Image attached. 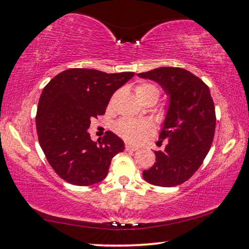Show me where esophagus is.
<instances>
[{
	"label": "esophagus",
	"instance_id": "1",
	"mask_svg": "<svg viewBox=\"0 0 249 249\" xmlns=\"http://www.w3.org/2000/svg\"><path fill=\"white\" fill-rule=\"evenodd\" d=\"M124 149L127 151H137L138 150L137 147H133V146H131V144H128V143L124 146Z\"/></svg>",
	"mask_w": 249,
	"mask_h": 249
}]
</instances>
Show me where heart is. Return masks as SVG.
<instances>
[{
	"mask_svg": "<svg viewBox=\"0 0 249 249\" xmlns=\"http://www.w3.org/2000/svg\"><path fill=\"white\" fill-rule=\"evenodd\" d=\"M136 93L141 101L152 98L157 102L160 95V90L158 87L152 83H141L137 86ZM113 129L118 136L131 143L142 142L149 135L154 132V127L150 122L144 120H132L129 118H124L116 122Z\"/></svg>",
	"mask_w": 249,
	"mask_h": 249,
	"instance_id": "1",
	"label": "heart"
}]
</instances>
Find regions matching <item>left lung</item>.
I'll return each mask as SVG.
<instances>
[{
	"mask_svg": "<svg viewBox=\"0 0 249 249\" xmlns=\"http://www.w3.org/2000/svg\"><path fill=\"white\" fill-rule=\"evenodd\" d=\"M138 76L158 82L170 98L159 136L166 148L155 151L156 162L142 176L151 185L178 186L196 173L213 143L216 113L209 88L181 68L162 67Z\"/></svg>",
	"mask_w": 249,
	"mask_h": 249,
	"instance_id": "obj_1",
	"label": "left lung"
}]
</instances>
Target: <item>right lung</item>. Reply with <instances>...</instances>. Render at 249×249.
I'll list each match as a JSON object with an SVG mask.
<instances>
[{
    "mask_svg": "<svg viewBox=\"0 0 249 249\" xmlns=\"http://www.w3.org/2000/svg\"><path fill=\"white\" fill-rule=\"evenodd\" d=\"M133 74L69 69L44 87L36 117L37 138L49 163L63 180L90 186L107 177L112 158L124 151V141L107 131L94 142L87 130L92 118L105 114L112 94Z\"/></svg>",
    "mask_w": 249,
    "mask_h": 249,
    "instance_id": "1",
    "label": "right lung"
}]
</instances>
